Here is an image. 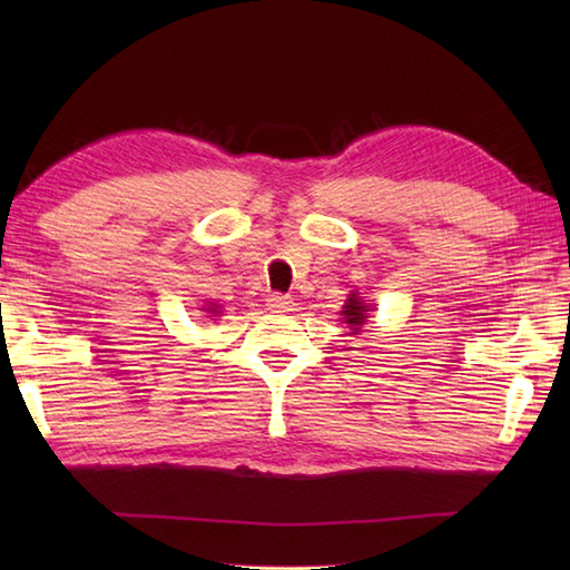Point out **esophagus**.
I'll list each match as a JSON object with an SVG mask.
<instances>
[{"instance_id":"1","label":"esophagus","mask_w":570,"mask_h":570,"mask_svg":"<svg viewBox=\"0 0 570 570\" xmlns=\"http://www.w3.org/2000/svg\"><path fill=\"white\" fill-rule=\"evenodd\" d=\"M266 306H269L276 313H284V311H292L294 298L288 294H272L269 298H266Z\"/></svg>"}]
</instances>
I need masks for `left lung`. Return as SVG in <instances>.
Segmentation results:
<instances>
[{
  "mask_svg": "<svg viewBox=\"0 0 570 570\" xmlns=\"http://www.w3.org/2000/svg\"><path fill=\"white\" fill-rule=\"evenodd\" d=\"M343 316H345V323H350V325H355L353 331H357V325H362L365 323L370 316H367V306L362 304V301L353 294L347 298V306H345V311H343Z\"/></svg>",
  "mask_w": 570,
  "mask_h": 570,
  "instance_id": "left-lung-1",
  "label": "left lung"
}]
</instances>
